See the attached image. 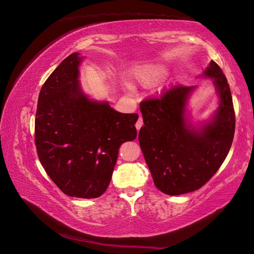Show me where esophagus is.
<instances>
[{
  "label": "esophagus",
  "mask_w": 254,
  "mask_h": 254,
  "mask_svg": "<svg viewBox=\"0 0 254 254\" xmlns=\"http://www.w3.org/2000/svg\"><path fill=\"white\" fill-rule=\"evenodd\" d=\"M143 125H144L143 118L139 117V118H138V120L136 121V125H135V127H136V128H137V129H139L141 127H143Z\"/></svg>",
  "instance_id": "esophagus-1"
}]
</instances>
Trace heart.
<instances>
[{
  "mask_svg": "<svg viewBox=\"0 0 254 254\" xmlns=\"http://www.w3.org/2000/svg\"><path fill=\"white\" fill-rule=\"evenodd\" d=\"M160 72L161 70L155 67L141 68L135 72V79H136L141 84L149 85V84L155 83V82L158 80L159 75H160ZM127 87L128 88V86Z\"/></svg>",
  "mask_w": 254,
  "mask_h": 254,
  "instance_id": "b5f03b06",
  "label": "heart"
}]
</instances>
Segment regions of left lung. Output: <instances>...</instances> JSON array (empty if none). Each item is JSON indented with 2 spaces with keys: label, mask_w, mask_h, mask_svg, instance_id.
<instances>
[{
  "label": "left lung",
  "mask_w": 254,
  "mask_h": 254,
  "mask_svg": "<svg viewBox=\"0 0 254 254\" xmlns=\"http://www.w3.org/2000/svg\"><path fill=\"white\" fill-rule=\"evenodd\" d=\"M202 76L213 79L220 106L201 127H192L185 116L194 86L172 85L139 105L144 120L140 148L156 187L170 196L202 187L222 166L234 139L236 119L226 76L213 61Z\"/></svg>",
  "instance_id": "1"
}]
</instances>
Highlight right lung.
<instances>
[{
  "mask_svg": "<svg viewBox=\"0 0 254 254\" xmlns=\"http://www.w3.org/2000/svg\"><path fill=\"white\" fill-rule=\"evenodd\" d=\"M73 53L41 88L34 121L40 162L57 187L70 197L97 198L107 190L121 144L136 138L137 114H121L107 102L82 92Z\"/></svg>",
  "mask_w": 254,
  "mask_h": 254,
  "instance_id": "1",
  "label": "right lung"
}]
</instances>
